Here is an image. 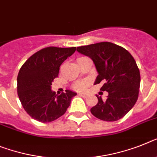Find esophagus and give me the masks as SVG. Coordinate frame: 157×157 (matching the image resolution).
<instances>
[{"instance_id":"esophagus-1","label":"esophagus","mask_w":157,"mask_h":157,"mask_svg":"<svg viewBox=\"0 0 157 157\" xmlns=\"http://www.w3.org/2000/svg\"><path fill=\"white\" fill-rule=\"evenodd\" d=\"M79 96H81V97H84V98H86V97H88V94H86V93H79Z\"/></svg>"}]
</instances>
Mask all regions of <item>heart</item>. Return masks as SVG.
<instances>
[{
	"mask_svg": "<svg viewBox=\"0 0 157 157\" xmlns=\"http://www.w3.org/2000/svg\"><path fill=\"white\" fill-rule=\"evenodd\" d=\"M87 86H88V84L86 82H79L75 85L74 88L76 90H84L86 89Z\"/></svg>",
	"mask_w": 157,
	"mask_h": 157,
	"instance_id": "obj_1",
	"label": "heart"
}]
</instances>
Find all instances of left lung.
Returning <instances> with one entry per match:
<instances>
[{"mask_svg": "<svg viewBox=\"0 0 157 157\" xmlns=\"http://www.w3.org/2000/svg\"><path fill=\"white\" fill-rule=\"evenodd\" d=\"M77 52L89 56L98 72L95 85L102 83L101 91L109 93L91 109L94 117L105 121L121 119L133 107L138 99L140 75L133 56L121 46L111 42L81 46Z\"/></svg>", "mask_w": 157, "mask_h": 157, "instance_id": "8db88e82", "label": "left lung"}]
</instances>
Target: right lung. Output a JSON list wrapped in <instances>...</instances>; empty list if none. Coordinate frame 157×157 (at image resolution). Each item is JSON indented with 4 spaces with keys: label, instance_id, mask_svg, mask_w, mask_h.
<instances>
[{
    "label": "right lung",
    "instance_id": "add662e5",
    "mask_svg": "<svg viewBox=\"0 0 157 157\" xmlns=\"http://www.w3.org/2000/svg\"><path fill=\"white\" fill-rule=\"evenodd\" d=\"M76 51V47H47L32 55L21 66L17 76V94L26 113L42 123L63 116L76 95L70 90L60 95L51 89L58 76L60 66Z\"/></svg>",
    "mask_w": 157,
    "mask_h": 157
}]
</instances>
